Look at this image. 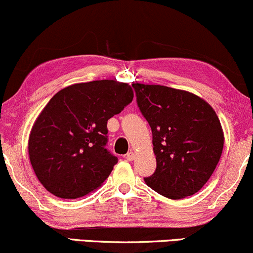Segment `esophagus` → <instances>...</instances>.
I'll return each mask as SVG.
<instances>
[{"mask_svg":"<svg viewBox=\"0 0 253 253\" xmlns=\"http://www.w3.org/2000/svg\"><path fill=\"white\" fill-rule=\"evenodd\" d=\"M135 158V154L133 151H129L128 154L126 155V160L127 161H133Z\"/></svg>","mask_w":253,"mask_h":253,"instance_id":"34e87169","label":"esophagus"}]
</instances>
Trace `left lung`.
<instances>
[{"mask_svg":"<svg viewBox=\"0 0 253 253\" xmlns=\"http://www.w3.org/2000/svg\"><path fill=\"white\" fill-rule=\"evenodd\" d=\"M149 122L156 170L146 185L170 199L192 196L220 161L223 131L215 110L201 97L162 85L132 84Z\"/></svg>","mask_w":253,"mask_h":253,"instance_id":"1","label":"left lung"}]
</instances>
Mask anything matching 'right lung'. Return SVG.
Instances as JSON below:
<instances>
[{"label": "right lung", "mask_w": 253, "mask_h": 253, "mask_svg": "<svg viewBox=\"0 0 253 253\" xmlns=\"http://www.w3.org/2000/svg\"><path fill=\"white\" fill-rule=\"evenodd\" d=\"M132 99L131 86L115 80L71 85L50 99L29 138L32 168L50 193L76 199L103 184L118 163L105 148L107 122Z\"/></svg>", "instance_id": "add662e5"}]
</instances>
